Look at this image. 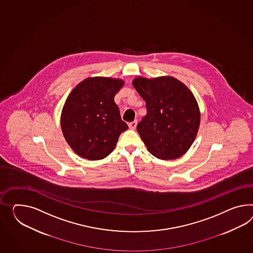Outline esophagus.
I'll use <instances>...</instances> for the list:
<instances>
[{"label":"esophagus","mask_w":253,"mask_h":253,"mask_svg":"<svg viewBox=\"0 0 253 253\" xmlns=\"http://www.w3.org/2000/svg\"><path fill=\"white\" fill-rule=\"evenodd\" d=\"M136 124H137L136 120L133 121V122H130V123L128 124V126H129L130 129H135L136 127Z\"/></svg>","instance_id":"1"}]
</instances>
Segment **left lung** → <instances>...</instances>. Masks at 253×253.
I'll return each instance as SVG.
<instances>
[{"instance_id": "obj_1", "label": "left lung", "mask_w": 253, "mask_h": 253, "mask_svg": "<svg viewBox=\"0 0 253 253\" xmlns=\"http://www.w3.org/2000/svg\"><path fill=\"white\" fill-rule=\"evenodd\" d=\"M132 84L146 102L147 115L136 130L149 152L161 160L181 157L195 141L201 120L193 92L171 76L136 77Z\"/></svg>"}]
</instances>
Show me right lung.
I'll list each match as a JSON object with an SVG mask.
<instances>
[{
	"mask_svg": "<svg viewBox=\"0 0 253 253\" xmlns=\"http://www.w3.org/2000/svg\"><path fill=\"white\" fill-rule=\"evenodd\" d=\"M124 84L121 79L90 77L66 99L61 130L67 143L82 158L103 160L115 149L120 134L128 128L114 100Z\"/></svg>",
	"mask_w": 253,
	"mask_h": 253,
	"instance_id": "right-lung-1",
	"label": "right lung"
}]
</instances>
